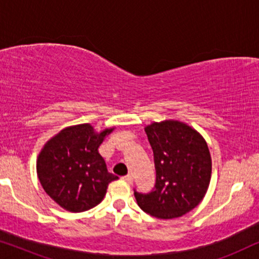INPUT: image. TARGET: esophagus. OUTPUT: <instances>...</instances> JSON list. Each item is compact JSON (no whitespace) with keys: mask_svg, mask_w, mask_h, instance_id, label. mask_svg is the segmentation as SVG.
I'll use <instances>...</instances> for the list:
<instances>
[{"mask_svg":"<svg viewBox=\"0 0 259 259\" xmlns=\"http://www.w3.org/2000/svg\"><path fill=\"white\" fill-rule=\"evenodd\" d=\"M122 180L123 182H126L127 184H132L133 183V177L132 176H125V177H122Z\"/></svg>","mask_w":259,"mask_h":259,"instance_id":"34e87169","label":"esophagus"}]
</instances>
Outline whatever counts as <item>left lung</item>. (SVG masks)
Here are the masks:
<instances>
[{
  "mask_svg": "<svg viewBox=\"0 0 259 259\" xmlns=\"http://www.w3.org/2000/svg\"><path fill=\"white\" fill-rule=\"evenodd\" d=\"M153 151L157 178L153 190L134 189L139 207L160 219L182 217L206 193L211 178V155L203 137L186 123L168 120L145 128Z\"/></svg>",
  "mask_w": 259,
  "mask_h": 259,
  "instance_id": "1",
  "label": "left lung"
}]
</instances>
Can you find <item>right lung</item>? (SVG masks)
<instances>
[{"mask_svg": "<svg viewBox=\"0 0 259 259\" xmlns=\"http://www.w3.org/2000/svg\"><path fill=\"white\" fill-rule=\"evenodd\" d=\"M113 130L97 134L88 123L62 130L46 144L37 159V176L46 193L60 206L82 212L104 199L118 177L107 171L98 148Z\"/></svg>", "mask_w": 259, "mask_h": 259, "instance_id": "obj_1", "label": "right lung"}]
</instances>
